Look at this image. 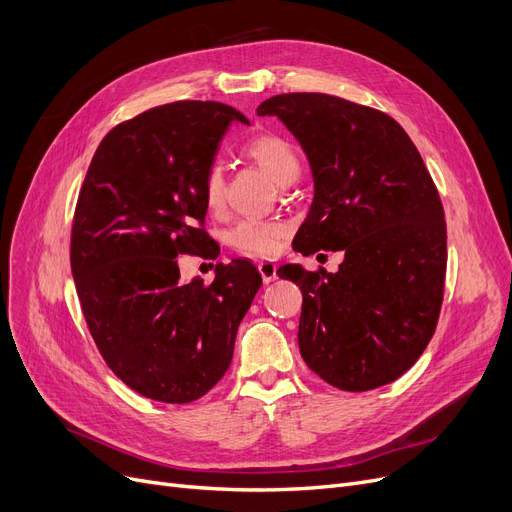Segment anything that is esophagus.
Masks as SVG:
<instances>
[{
  "label": "esophagus",
  "instance_id": "esophagus-1",
  "mask_svg": "<svg viewBox=\"0 0 512 512\" xmlns=\"http://www.w3.org/2000/svg\"><path fill=\"white\" fill-rule=\"evenodd\" d=\"M259 274H261V280L265 282V284H270V282H274L276 278H278V265L276 263H272V261H261L259 265Z\"/></svg>",
  "mask_w": 512,
  "mask_h": 512
}]
</instances>
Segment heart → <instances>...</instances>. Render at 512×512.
Masks as SVG:
<instances>
[{
  "instance_id": "1",
  "label": "heart",
  "mask_w": 512,
  "mask_h": 512,
  "mask_svg": "<svg viewBox=\"0 0 512 512\" xmlns=\"http://www.w3.org/2000/svg\"><path fill=\"white\" fill-rule=\"evenodd\" d=\"M247 153L251 159L265 170L276 184H282L290 176L299 174V157L294 149L274 134H263L249 143ZM224 197V174L222 168L215 164L207 170L205 176V201L209 207H218ZM286 236V226L276 222H240L232 234V247L245 255L267 257L280 249V242Z\"/></svg>"
}]
</instances>
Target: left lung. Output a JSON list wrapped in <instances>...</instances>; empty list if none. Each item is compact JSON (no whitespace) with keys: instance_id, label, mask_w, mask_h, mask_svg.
<instances>
[{"instance_id":"1","label":"left lung","mask_w":512,"mask_h":512,"mask_svg":"<svg viewBox=\"0 0 512 512\" xmlns=\"http://www.w3.org/2000/svg\"><path fill=\"white\" fill-rule=\"evenodd\" d=\"M257 114L276 116L311 168L315 193L294 249L344 253L336 274L280 270L303 292L305 363L346 392L394 382L432 340L444 297L446 222L432 176L402 126L371 107L284 93Z\"/></svg>"}]
</instances>
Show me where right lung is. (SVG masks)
<instances>
[{"mask_svg": "<svg viewBox=\"0 0 512 512\" xmlns=\"http://www.w3.org/2000/svg\"><path fill=\"white\" fill-rule=\"evenodd\" d=\"M232 122L218 101H176L118 124L99 143L80 188L70 263L101 357L151 400L184 405L230 367L257 267L215 265L211 284L180 280L178 255L209 245L205 176Z\"/></svg>", "mask_w": 512, "mask_h": 512, "instance_id": "add662e5", "label": "right lung"}]
</instances>
